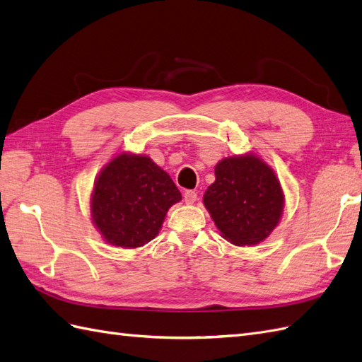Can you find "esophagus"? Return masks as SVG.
I'll use <instances>...</instances> for the list:
<instances>
[{"label":"esophagus","instance_id":"obj_1","mask_svg":"<svg viewBox=\"0 0 362 362\" xmlns=\"http://www.w3.org/2000/svg\"><path fill=\"white\" fill-rule=\"evenodd\" d=\"M183 200L187 205H192L194 202L197 200V192L196 191H185L183 192Z\"/></svg>","mask_w":362,"mask_h":362}]
</instances>
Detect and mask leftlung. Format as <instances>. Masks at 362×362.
<instances>
[{"instance_id":"1","label":"left lung","mask_w":362,"mask_h":362,"mask_svg":"<svg viewBox=\"0 0 362 362\" xmlns=\"http://www.w3.org/2000/svg\"><path fill=\"white\" fill-rule=\"evenodd\" d=\"M203 205L221 237L235 246H254L280 221L284 194L271 166L249 153L216 165V182L208 187Z\"/></svg>"}]
</instances>
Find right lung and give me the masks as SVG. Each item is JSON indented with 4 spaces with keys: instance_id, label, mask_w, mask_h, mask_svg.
Returning <instances> with one entry per match:
<instances>
[{
    "instance_id": "obj_1",
    "label": "right lung",
    "mask_w": 362,
    "mask_h": 362,
    "mask_svg": "<svg viewBox=\"0 0 362 362\" xmlns=\"http://www.w3.org/2000/svg\"><path fill=\"white\" fill-rule=\"evenodd\" d=\"M180 200L173 179L150 157L122 153L100 170L90 212L108 245L132 249L151 242L166 212Z\"/></svg>"
}]
</instances>
